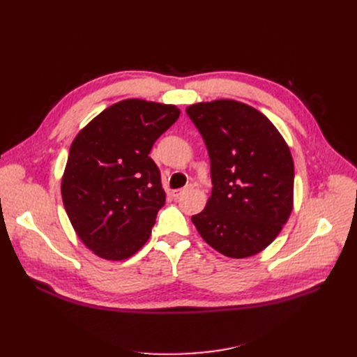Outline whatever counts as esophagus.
Segmentation results:
<instances>
[{
  "label": "esophagus",
  "instance_id": "esophagus-1",
  "mask_svg": "<svg viewBox=\"0 0 357 357\" xmlns=\"http://www.w3.org/2000/svg\"><path fill=\"white\" fill-rule=\"evenodd\" d=\"M190 188H192V186H188V188H185V189L172 190V197H174V198H178V197H181V195H185V193H186L188 190H190Z\"/></svg>",
  "mask_w": 357,
  "mask_h": 357
}]
</instances>
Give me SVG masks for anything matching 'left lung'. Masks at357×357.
<instances>
[{"instance_id":"1","label":"left lung","mask_w":357,"mask_h":357,"mask_svg":"<svg viewBox=\"0 0 357 357\" xmlns=\"http://www.w3.org/2000/svg\"><path fill=\"white\" fill-rule=\"evenodd\" d=\"M186 113L207 146L213 183L193 225L225 256L257 255L275 240L294 208L289 146L265 114L238 101L198 102Z\"/></svg>"}]
</instances>
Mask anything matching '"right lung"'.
Instances as JSON below:
<instances>
[{
	"label": "right lung",
	"instance_id": "add662e5",
	"mask_svg": "<svg viewBox=\"0 0 357 357\" xmlns=\"http://www.w3.org/2000/svg\"><path fill=\"white\" fill-rule=\"evenodd\" d=\"M178 116L176 105L123 100L74 138L62 201L75 234L96 256L123 261L149 240L165 204L160 172L149 153Z\"/></svg>",
	"mask_w": 357,
	"mask_h": 357
}]
</instances>
